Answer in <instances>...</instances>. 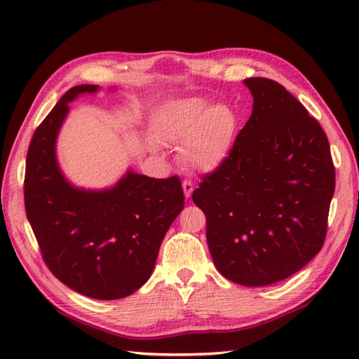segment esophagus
<instances>
[{
    "mask_svg": "<svg viewBox=\"0 0 359 359\" xmlns=\"http://www.w3.org/2000/svg\"><path fill=\"white\" fill-rule=\"evenodd\" d=\"M182 187H184V193H185L187 199H188V197H191V194L194 191V184H193V182L185 179L184 182H182Z\"/></svg>",
    "mask_w": 359,
    "mask_h": 359,
    "instance_id": "1",
    "label": "esophagus"
}]
</instances>
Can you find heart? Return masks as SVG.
<instances>
[{
    "mask_svg": "<svg viewBox=\"0 0 359 359\" xmlns=\"http://www.w3.org/2000/svg\"><path fill=\"white\" fill-rule=\"evenodd\" d=\"M239 117L228 104L203 98H182L166 103L154 117L160 139L182 144V158L197 171H215L230 154L238 134Z\"/></svg>",
    "mask_w": 359,
    "mask_h": 359,
    "instance_id": "heart-1",
    "label": "heart"
}]
</instances>
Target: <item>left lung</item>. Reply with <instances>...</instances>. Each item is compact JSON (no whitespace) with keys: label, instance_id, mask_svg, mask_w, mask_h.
Wrapping results in <instances>:
<instances>
[{"label":"left lung","instance_id":"left-lung-1","mask_svg":"<svg viewBox=\"0 0 359 359\" xmlns=\"http://www.w3.org/2000/svg\"><path fill=\"white\" fill-rule=\"evenodd\" d=\"M243 83L253 112L225 162L203 174L193 201L207 217L217 270L236 284L262 287L321 251L334 166L324 129L297 98L270 79Z\"/></svg>","mask_w":359,"mask_h":359}]
</instances>
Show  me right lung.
Listing matches in <instances>:
<instances>
[{
    "label": "right lung",
    "instance_id": "right-lung-1",
    "mask_svg": "<svg viewBox=\"0 0 359 359\" xmlns=\"http://www.w3.org/2000/svg\"><path fill=\"white\" fill-rule=\"evenodd\" d=\"M80 85L60 98L35 129L26 157L25 207L41 257L65 285L94 299H120L140 288L160 243L185 205L179 175L152 179L129 171L112 189L71 187L55 158L58 129Z\"/></svg>",
    "mask_w": 359,
    "mask_h": 359
}]
</instances>
